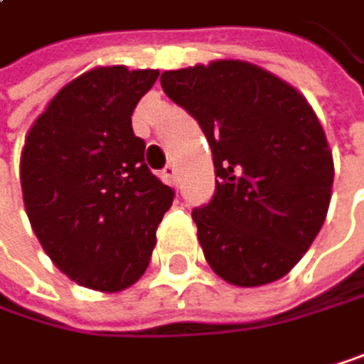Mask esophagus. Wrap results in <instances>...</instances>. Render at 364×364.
I'll list each match as a JSON object with an SVG mask.
<instances>
[{
	"mask_svg": "<svg viewBox=\"0 0 364 364\" xmlns=\"http://www.w3.org/2000/svg\"><path fill=\"white\" fill-rule=\"evenodd\" d=\"M161 174H164V178L168 181L170 186H176V181H178V176H176V166L174 164H168L164 170H161Z\"/></svg>",
	"mask_w": 364,
	"mask_h": 364,
	"instance_id": "34e87169",
	"label": "esophagus"
}]
</instances>
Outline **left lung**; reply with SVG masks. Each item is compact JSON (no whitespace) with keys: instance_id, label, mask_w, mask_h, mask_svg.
<instances>
[{"instance_id":"1","label":"left lung","mask_w":364,"mask_h":364,"mask_svg":"<svg viewBox=\"0 0 364 364\" xmlns=\"http://www.w3.org/2000/svg\"><path fill=\"white\" fill-rule=\"evenodd\" d=\"M161 88L211 146L215 192L192 211L207 263L237 287L282 278L330 205L334 164L315 112L296 88L240 60L166 70Z\"/></svg>"}]
</instances>
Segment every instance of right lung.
I'll use <instances>...</instances> for the list:
<instances>
[{
    "mask_svg": "<svg viewBox=\"0 0 364 364\" xmlns=\"http://www.w3.org/2000/svg\"><path fill=\"white\" fill-rule=\"evenodd\" d=\"M157 70L101 66L64 86L38 116L21 155L32 228L75 282L120 291L149 267L174 190L144 161L132 114Z\"/></svg>",
    "mask_w": 364,
    "mask_h": 364,
    "instance_id": "add662e5",
    "label": "right lung"
}]
</instances>
